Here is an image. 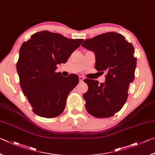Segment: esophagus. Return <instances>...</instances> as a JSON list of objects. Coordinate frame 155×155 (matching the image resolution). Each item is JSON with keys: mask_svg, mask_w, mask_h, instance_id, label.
<instances>
[{"mask_svg": "<svg viewBox=\"0 0 155 155\" xmlns=\"http://www.w3.org/2000/svg\"><path fill=\"white\" fill-rule=\"evenodd\" d=\"M84 78V77H82V76H80L79 77V80H80V82H83V80Z\"/></svg>", "mask_w": 155, "mask_h": 155, "instance_id": "esophagus-1", "label": "esophagus"}]
</instances>
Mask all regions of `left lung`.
<instances>
[{"label":"left lung","instance_id":"obj_1","mask_svg":"<svg viewBox=\"0 0 155 155\" xmlns=\"http://www.w3.org/2000/svg\"><path fill=\"white\" fill-rule=\"evenodd\" d=\"M82 46L95 54V69L106 73L105 82L100 84L97 80H84L88 86L83 94L86 109L96 118L111 117L125 104L129 84L135 78L137 61L134 46L115 32L86 39Z\"/></svg>","mask_w":155,"mask_h":155}]
</instances>
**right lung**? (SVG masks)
Returning a JSON list of instances; mask_svg holds the SVG:
<instances>
[{"label": "right lung", "mask_w": 155, "mask_h": 155, "mask_svg": "<svg viewBox=\"0 0 155 155\" xmlns=\"http://www.w3.org/2000/svg\"><path fill=\"white\" fill-rule=\"evenodd\" d=\"M83 40L43 31L22 43L16 68L21 90L37 115L51 118L64 111L68 94L79 83V77H63L56 72V65L65 63Z\"/></svg>", "instance_id": "1"}]
</instances>
